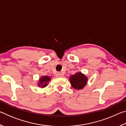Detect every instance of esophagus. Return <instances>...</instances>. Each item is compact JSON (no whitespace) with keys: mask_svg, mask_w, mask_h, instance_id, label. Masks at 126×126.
<instances>
[{"mask_svg":"<svg viewBox=\"0 0 126 126\" xmlns=\"http://www.w3.org/2000/svg\"><path fill=\"white\" fill-rule=\"evenodd\" d=\"M56 76L57 77H63V74L61 73V72H58L56 74Z\"/></svg>","mask_w":126,"mask_h":126,"instance_id":"34e87169","label":"esophagus"}]
</instances>
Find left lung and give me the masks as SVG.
<instances>
[{"label": "left lung", "instance_id": "left-lung-1", "mask_svg": "<svg viewBox=\"0 0 126 126\" xmlns=\"http://www.w3.org/2000/svg\"><path fill=\"white\" fill-rule=\"evenodd\" d=\"M72 86L74 89H80L86 86L87 82V78L81 72L77 73L72 76L69 78Z\"/></svg>", "mask_w": 126, "mask_h": 126}]
</instances>
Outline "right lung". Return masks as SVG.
<instances>
[{
	"instance_id": "add662e5",
	"label": "right lung",
	"mask_w": 126,
	"mask_h": 126,
	"mask_svg": "<svg viewBox=\"0 0 126 126\" xmlns=\"http://www.w3.org/2000/svg\"><path fill=\"white\" fill-rule=\"evenodd\" d=\"M50 80V77L48 76H44L42 77L41 78H40L39 79V84H38V86L39 87L42 86L41 87H45L46 86H47V83Z\"/></svg>"
}]
</instances>
